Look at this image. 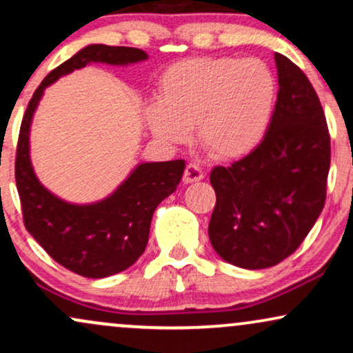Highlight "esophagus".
<instances>
[{
	"label": "esophagus",
	"mask_w": 353,
	"mask_h": 353,
	"mask_svg": "<svg viewBox=\"0 0 353 353\" xmlns=\"http://www.w3.org/2000/svg\"><path fill=\"white\" fill-rule=\"evenodd\" d=\"M202 177H204V171H202L201 165L196 164V163H189L184 169V176H182V181H184V184H190V182L201 181Z\"/></svg>",
	"instance_id": "1"
}]
</instances>
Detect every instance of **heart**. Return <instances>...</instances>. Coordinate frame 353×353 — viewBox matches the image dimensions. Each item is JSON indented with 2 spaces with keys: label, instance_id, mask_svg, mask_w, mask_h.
I'll return each instance as SVG.
<instances>
[{
  "label": "heart",
  "instance_id": "b5f03b06",
  "mask_svg": "<svg viewBox=\"0 0 353 353\" xmlns=\"http://www.w3.org/2000/svg\"><path fill=\"white\" fill-rule=\"evenodd\" d=\"M274 74L262 61L232 56L189 58L165 68L159 101L145 111L161 139L182 143L196 128L209 156L230 161L257 148L275 104Z\"/></svg>",
  "mask_w": 353,
  "mask_h": 353
}]
</instances>
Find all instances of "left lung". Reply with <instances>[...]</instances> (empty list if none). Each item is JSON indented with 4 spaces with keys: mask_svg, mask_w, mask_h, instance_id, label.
<instances>
[{
    "mask_svg": "<svg viewBox=\"0 0 353 353\" xmlns=\"http://www.w3.org/2000/svg\"><path fill=\"white\" fill-rule=\"evenodd\" d=\"M275 64L279 92L264 139L210 172L217 197L210 244L244 269H267L294 254L327 196L330 134L322 104L297 64L279 52Z\"/></svg>",
    "mask_w": 353,
    "mask_h": 353,
    "instance_id": "8db88e82",
    "label": "left lung"
}]
</instances>
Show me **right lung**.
Here are the masks:
<instances>
[{
    "label": "right lung",
    "instance_id": "add662e5",
    "mask_svg": "<svg viewBox=\"0 0 353 353\" xmlns=\"http://www.w3.org/2000/svg\"><path fill=\"white\" fill-rule=\"evenodd\" d=\"M148 59L137 48L91 44L54 68L28 103L18 145L14 179L21 201L23 222L39 245L71 272L101 279L123 272L144 252L154 210L179 184L185 163H145L108 199L74 205L58 199L36 179L30 161V124L44 88L88 63L128 64Z\"/></svg>",
    "mask_w": 353,
    "mask_h": 353
}]
</instances>
